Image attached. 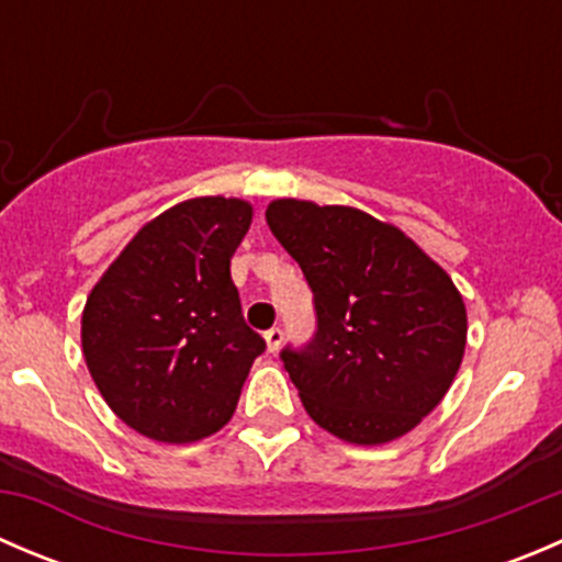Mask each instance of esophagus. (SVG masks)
Returning <instances> with one entry per match:
<instances>
[{
  "mask_svg": "<svg viewBox=\"0 0 562 562\" xmlns=\"http://www.w3.org/2000/svg\"><path fill=\"white\" fill-rule=\"evenodd\" d=\"M282 337H285V334H282V328H269V331L263 334V339H266V350H269V353H277V350H280V345H282Z\"/></svg>",
  "mask_w": 562,
  "mask_h": 562,
  "instance_id": "34e87169",
  "label": "esophagus"
}]
</instances>
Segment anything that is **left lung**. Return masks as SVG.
<instances>
[{"label":"left lung","instance_id":"left-lung-1","mask_svg":"<svg viewBox=\"0 0 562 562\" xmlns=\"http://www.w3.org/2000/svg\"><path fill=\"white\" fill-rule=\"evenodd\" d=\"M266 223L315 293V339L282 361L310 418L353 446L402 438L440 405L468 342L454 280L396 225L277 198Z\"/></svg>","mask_w":562,"mask_h":562}]
</instances>
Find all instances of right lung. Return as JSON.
<instances>
[{
  "label": "right lung",
  "instance_id": "add662e5",
  "mask_svg": "<svg viewBox=\"0 0 562 562\" xmlns=\"http://www.w3.org/2000/svg\"><path fill=\"white\" fill-rule=\"evenodd\" d=\"M252 203L201 195L144 225L81 315L89 375L127 427L184 446L231 422L266 342L241 317L231 258Z\"/></svg>",
  "mask_w": 562,
  "mask_h": 562
}]
</instances>
